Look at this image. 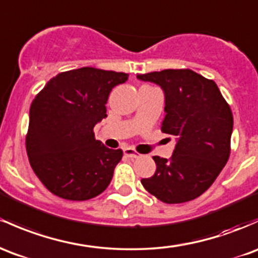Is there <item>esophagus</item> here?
Here are the masks:
<instances>
[{"instance_id": "obj_1", "label": "esophagus", "mask_w": 258, "mask_h": 258, "mask_svg": "<svg viewBox=\"0 0 258 258\" xmlns=\"http://www.w3.org/2000/svg\"><path fill=\"white\" fill-rule=\"evenodd\" d=\"M123 154L126 155V157L131 158V159H137V158L140 157V154H138V153L136 152L134 148H124L123 149Z\"/></svg>"}]
</instances>
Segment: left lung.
<instances>
[{
  "label": "left lung",
  "mask_w": 258,
  "mask_h": 258,
  "mask_svg": "<svg viewBox=\"0 0 258 258\" xmlns=\"http://www.w3.org/2000/svg\"><path fill=\"white\" fill-rule=\"evenodd\" d=\"M165 95L161 131L176 137L170 159L153 157L157 170L143 187L164 203L195 200L211 187L230 155L233 114L214 81L191 70L138 75Z\"/></svg>",
  "instance_id": "8db88e82"
}]
</instances>
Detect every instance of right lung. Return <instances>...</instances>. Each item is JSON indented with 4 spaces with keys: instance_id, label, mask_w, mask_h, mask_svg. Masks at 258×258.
Listing matches in <instances>:
<instances>
[{
    "instance_id": "add662e5",
    "label": "right lung",
    "mask_w": 258,
    "mask_h": 258,
    "mask_svg": "<svg viewBox=\"0 0 258 258\" xmlns=\"http://www.w3.org/2000/svg\"><path fill=\"white\" fill-rule=\"evenodd\" d=\"M128 75L93 67L58 73L33 100L27 153L34 172L56 196L86 201L105 191L122 158L94 137L112 88Z\"/></svg>"
}]
</instances>
